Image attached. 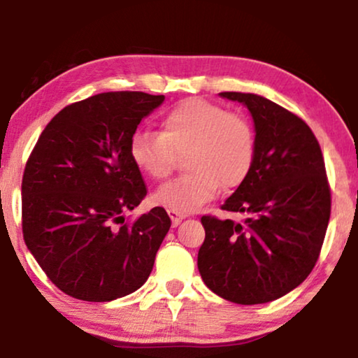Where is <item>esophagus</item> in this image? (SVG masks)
<instances>
[{
  "instance_id": "34e87169",
  "label": "esophagus",
  "mask_w": 358,
  "mask_h": 358,
  "mask_svg": "<svg viewBox=\"0 0 358 358\" xmlns=\"http://www.w3.org/2000/svg\"><path fill=\"white\" fill-rule=\"evenodd\" d=\"M169 216L171 218V223H173L175 226L180 223V221L187 218V215L185 213H178V211H173V210H169Z\"/></svg>"
}]
</instances>
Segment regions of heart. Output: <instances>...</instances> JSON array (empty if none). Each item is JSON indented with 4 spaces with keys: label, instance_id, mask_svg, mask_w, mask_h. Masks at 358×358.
Segmentation results:
<instances>
[{
    "label": "heart",
    "instance_id": "1",
    "mask_svg": "<svg viewBox=\"0 0 358 358\" xmlns=\"http://www.w3.org/2000/svg\"><path fill=\"white\" fill-rule=\"evenodd\" d=\"M182 153L188 171L158 188L155 201L189 213L221 187L236 188L248 178L256 157L255 127L248 117L220 103L187 99L162 117L160 134L137 130L129 143L132 164L152 180L166 178Z\"/></svg>",
    "mask_w": 358,
    "mask_h": 358
}]
</instances>
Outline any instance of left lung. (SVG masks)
Segmentation results:
<instances>
[{"mask_svg":"<svg viewBox=\"0 0 358 358\" xmlns=\"http://www.w3.org/2000/svg\"><path fill=\"white\" fill-rule=\"evenodd\" d=\"M248 107L256 157L248 178L221 210L243 223L205 215L198 251L203 282L226 301L264 304L286 296L314 269L330 218L322 150L301 117L256 94L221 92Z\"/></svg>","mask_w":358,"mask_h":358,"instance_id":"obj_1","label":"left lung"}]
</instances>
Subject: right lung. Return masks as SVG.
I'll list each match as a JSON object with an SVG mask.
<instances>
[{"mask_svg": "<svg viewBox=\"0 0 358 358\" xmlns=\"http://www.w3.org/2000/svg\"><path fill=\"white\" fill-rule=\"evenodd\" d=\"M164 96L102 92L62 108L46 125L22 173V236L67 296L108 302L148 279L171 221L155 206L134 223L125 211L145 198L129 143Z\"/></svg>", "mask_w": 358, "mask_h": 358, "instance_id": "right-lung-1", "label": "right lung"}]
</instances>
